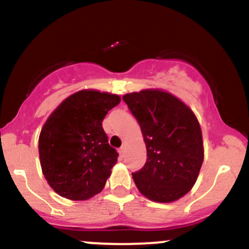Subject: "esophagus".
<instances>
[{"mask_svg":"<svg viewBox=\"0 0 249 249\" xmlns=\"http://www.w3.org/2000/svg\"><path fill=\"white\" fill-rule=\"evenodd\" d=\"M119 154L122 155V157H124V154H125V147H124V145L119 148Z\"/></svg>","mask_w":249,"mask_h":249,"instance_id":"1","label":"esophagus"}]
</instances>
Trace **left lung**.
<instances>
[{
	"label": "left lung",
	"instance_id": "obj_1",
	"mask_svg": "<svg viewBox=\"0 0 249 249\" xmlns=\"http://www.w3.org/2000/svg\"><path fill=\"white\" fill-rule=\"evenodd\" d=\"M142 130L144 166L132 173L139 190L155 202H172L195 184L203 161L201 127L193 110L161 90L123 96Z\"/></svg>",
	"mask_w": 249,
	"mask_h": 249
}]
</instances>
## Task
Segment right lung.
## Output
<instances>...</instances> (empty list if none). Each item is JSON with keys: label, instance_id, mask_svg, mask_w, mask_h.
<instances>
[{"label": "right lung", "instance_id": "add662e5", "mask_svg": "<svg viewBox=\"0 0 249 249\" xmlns=\"http://www.w3.org/2000/svg\"><path fill=\"white\" fill-rule=\"evenodd\" d=\"M119 102L118 95L82 90L48 118L39 135V160L60 196L88 200L104 189L119 154L109 145L102 120Z\"/></svg>", "mask_w": 249, "mask_h": 249}]
</instances>
